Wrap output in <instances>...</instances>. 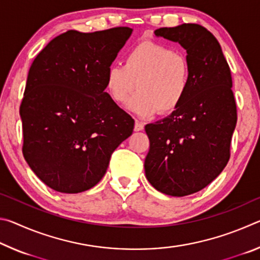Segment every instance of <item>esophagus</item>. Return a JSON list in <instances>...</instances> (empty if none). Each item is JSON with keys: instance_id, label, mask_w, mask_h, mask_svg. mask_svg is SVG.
<instances>
[{"instance_id": "1", "label": "esophagus", "mask_w": 260, "mask_h": 260, "mask_svg": "<svg viewBox=\"0 0 260 260\" xmlns=\"http://www.w3.org/2000/svg\"><path fill=\"white\" fill-rule=\"evenodd\" d=\"M144 128V122L140 121V120H135V125H134V131L139 132V131H142Z\"/></svg>"}]
</instances>
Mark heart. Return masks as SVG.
<instances>
[{
    "label": "heart",
    "mask_w": 260,
    "mask_h": 260,
    "mask_svg": "<svg viewBox=\"0 0 260 260\" xmlns=\"http://www.w3.org/2000/svg\"><path fill=\"white\" fill-rule=\"evenodd\" d=\"M191 70L187 57L164 43L146 40L127 52L124 64H112L105 72V87L114 102L141 117L157 111L167 114L177 110L189 91Z\"/></svg>",
    "instance_id": "heart-1"
}]
</instances>
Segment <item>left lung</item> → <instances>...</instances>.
I'll return each mask as SVG.
<instances>
[{
	"mask_svg": "<svg viewBox=\"0 0 260 260\" xmlns=\"http://www.w3.org/2000/svg\"><path fill=\"white\" fill-rule=\"evenodd\" d=\"M155 35L186 49L191 81L175 111L144 127L150 141L144 171L158 191L182 197L205 188L230 160L237 120L231 69L214 35L199 24L161 27Z\"/></svg>",
	"mask_w": 260,
	"mask_h": 260,
	"instance_id": "obj_1",
	"label": "left lung"
}]
</instances>
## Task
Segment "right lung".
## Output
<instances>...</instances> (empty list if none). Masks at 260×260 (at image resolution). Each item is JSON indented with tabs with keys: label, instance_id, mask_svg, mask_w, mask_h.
Wrapping results in <instances>:
<instances>
[{
	"label": "right lung",
	"instance_id": "1",
	"mask_svg": "<svg viewBox=\"0 0 260 260\" xmlns=\"http://www.w3.org/2000/svg\"><path fill=\"white\" fill-rule=\"evenodd\" d=\"M132 32L68 30L30 65L19 109L23 155L56 191L78 193L98 184L112 152L133 133V118L105 91L107 69Z\"/></svg>",
	"mask_w": 260,
	"mask_h": 260
}]
</instances>
